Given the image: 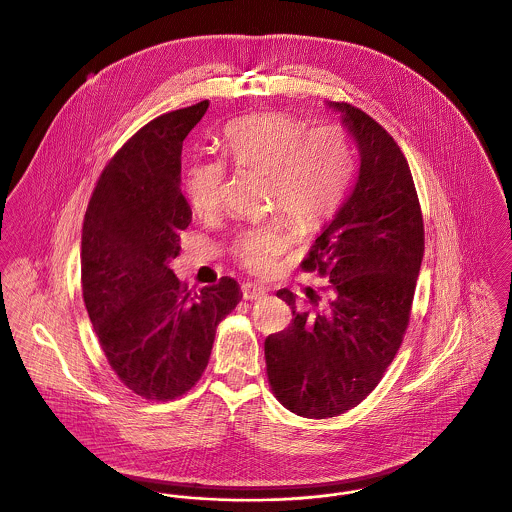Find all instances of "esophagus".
<instances>
[{
    "label": "esophagus",
    "instance_id": "34e87169",
    "mask_svg": "<svg viewBox=\"0 0 512 512\" xmlns=\"http://www.w3.org/2000/svg\"><path fill=\"white\" fill-rule=\"evenodd\" d=\"M242 295H244V299H248V301H262V299L268 297L266 290H264V288H258V286H244V288H242Z\"/></svg>",
    "mask_w": 512,
    "mask_h": 512
}]
</instances>
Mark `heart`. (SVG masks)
Segmentation results:
<instances>
[{"mask_svg": "<svg viewBox=\"0 0 512 512\" xmlns=\"http://www.w3.org/2000/svg\"><path fill=\"white\" fill-rule=\"evenodd\" d=\"M224 155L242 171L268 175V195L303 228H315L341 205L355 169V153L341 126L307 128L301 118L268 112L232 122L224 132ZM226 167L205 159L187 173V197L201 219L222 209ZM288 222H268L246 230L234 244L238 262L252 274L276 270L280 256L292 246Z\"/></svg>", "mask_w": 512, "mask_h": 512, "instance_id": "1", "label": "heart"}]
</instances>
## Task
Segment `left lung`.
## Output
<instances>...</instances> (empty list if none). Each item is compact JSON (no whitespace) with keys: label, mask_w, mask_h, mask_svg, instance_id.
Here are the masks:
<instances>
[{"label":"left lung","mask_w":512,"mask_h":512,"mask_svg":"<svg viewBox=\"0 0 512 512\" xmlns=\"http://www.w3.org/2000/svg\"><path fill=\"white\" fill-rule=\"evenodd\" d=\"M359 149L351 195L323 224L303 268L329 278L323 299L264 343L270 386L297 416L333 418L374 390L400 349L424 258V222L400 147L363 110L325 102Z\"/></svg>","instance_id":"left-lung-1"}]
</instances>
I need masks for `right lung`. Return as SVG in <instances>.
<instances>
[{
  "instance_id": "add662e5",
  "label": "right lung",
  "mask_w": 512,
  "mask_h": 512,
  "mask_svg": "<svg viewBox=\"0 0 512 512\" xmlns=\"http://www.w3.org/2000/svg\"><path fill=\"white\" fill-rule=\"evenodd\" d=\"M209 102L163 114L112 157L90 197L80 242L82 295L102 351L147 400H173L201 378L217 325L240 286L191 293L173 274L191 207L181 193V149Z\"/></svg>"
}]
</instances>
